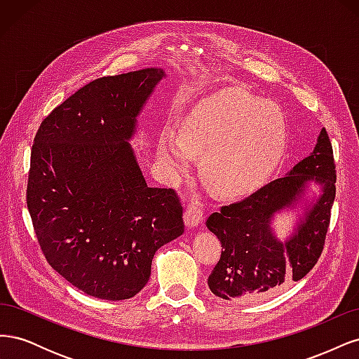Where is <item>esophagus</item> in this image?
Masks as SVG:
<instances>
[{
	"instance_id": "obj_1",
	"label": "esophagus",
	"mask_w": 359,
	"mask_h": 359,
	"mask_svg": "<svg viewBox=\"0 0 359 359\" xmlns=\"http://www.w3.org/2000/svg\"><path fill=\"white\" fill-rule=\"evenodd\" d=\"M202 220H203L202 206L198 203L187 205L186 211H184V222H186V226L189 227V229L199 226L202 223Z\"/></svg>"
}]
</instances>
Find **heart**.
Wrapping results in <instances>:
<instances>
[{
  "label": "heart",
  "instance_id": "b5f03b06",
  "mask_svg": "<svg viewBox=\"0 0 359 359\" xmlns=\"http://www.w3.org/2000/svg\"><path fill=\"white\" fill-rule=\"evenodd\" d=\"M287 121L274 103L240 90H223L199 102L181 130L168 126L158 140V160L178 178L189 172L193 154L201 173L223 196L256 190L285 156Z\"/></svg>",
  "mask_w": 359,
  "mask_h": 359
}]
</instances>
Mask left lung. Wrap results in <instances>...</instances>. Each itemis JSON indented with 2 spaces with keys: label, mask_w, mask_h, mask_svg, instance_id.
Segmentation results:
<instances>
[{
  "label": "left lung",
  "mask_w": 359,
  "mask_h": 359,
  "mask_svg": "<svg viewBox=\"0 0 359 359\" xmlns=\"http://www.w3.org/2000/svg\"><path fill=\"white\" fill-rule=\"evenodd\" d=\"M335 178L332 145L322 128L313 153L285 177L212 212L206 227L223 247L219 264L208 277L214 295L223 299L264 298L306 276L323 250ZM310 183L320 187L319 195L306 194ZM299 208L292 233L280 242L272 227L273 217Z\"/></svg>",
  "instance_id": "obj_1"
}]
</instances>
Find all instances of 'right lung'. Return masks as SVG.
<instances>
[{
    "label": "right lung",
    "instance_id": "obj_1",
    "mask_svg": "<svg viewBox=\"0 0 359 359\" xmlns=\"http://www.w3.org/2000/svg\"><path fill=\"white\" fill-rule=\"evenodd\" d=\"M163 78L151 67L95 79L55 107L34 137L27 205L41 252L94 298L135 297L157 250L184 233L175 191L148 186L130 145Z\"/></svg>",
    "mask_w": 359,
    "mask_h": 359
}]
</instances>
